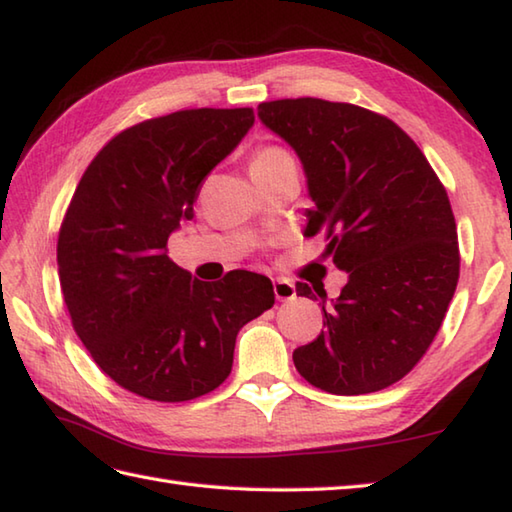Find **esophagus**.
<instances>
[{"label": "esophagus", "mask_w": 512, "mask_h": 512, "mask_svg": "<svg viewBox=\"0 0 512 512\" xmlns=\"http://www.w3.org/2000/svg\"><path fill=\"white\" fill-rule=\"evenodd\" d=\"M274 296H276V301H292V298L296 296L294 283L281 281V278H278V281H274Z\"/></svg>", "instance_id": "34e87169"}]
</instances>
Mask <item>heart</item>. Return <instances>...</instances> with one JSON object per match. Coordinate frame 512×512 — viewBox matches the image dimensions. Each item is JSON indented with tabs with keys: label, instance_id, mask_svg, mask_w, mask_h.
Here are the masks:
<instances>
[{
	"label": "heart",
	"instance_id": "1",
	"mask_svg": "<svg viewBox=\"0 0 512 512\" xmlns=\"http://www.w3.org/2000/svg\"><path fill=\"white\" fill-rule=\"evenodd\" d=\"M289 153L278 149V147H263L256 151V156L252 158V169H267V167H276L283 165V162H289Z\"/></svg>",
	"mask_w": 512,
	"mask_h": 512
}]
</instances>
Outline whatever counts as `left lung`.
I'll return each instance as SVG.
<instances>
[{
	"label": "left lung",
	"mask_w": 512,
	"mask_h": 512,
	"mask_svg": "<svg viewBox=\"0 0 512 512\" xmlns=\"http://www.w3.org/2000/svg\"><path fill=\"white\" fill-rule=\"evenodd\" d=\"M258 118L301 160L305 234L325 229V254L347 274L325 330L294 350L303 379L332 394H368L403 379L430 347L459 281L457 225L446 189L392 120L316 98L258 104Z\"/></svg>",
	"instance_id": "obj_1"
}]
</instances>
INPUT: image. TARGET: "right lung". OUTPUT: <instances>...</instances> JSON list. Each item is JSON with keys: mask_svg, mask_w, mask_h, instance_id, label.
Wrapping results in <instances>:
<instances>
[{"mask_svg": "<svg viewBox=\"0 0 512 512\" xmlns=\"http://www.w3.org/2000/svg\"><path fill=\"white\" fill-rule=\"evenodd\" d=\"M254 127L252 109H191L122 131L93 158L57 238L77 336L100 370L144 399L178 403L223 383L240 327L274 305L245 269L202 283L167 256L200 182Z\"/></svg>", "mask_w": 512, "mask_h": 512, "instance_id": "right-lung-1", "label": "right lung"}]
</instances>
